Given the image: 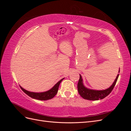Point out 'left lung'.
<instances>
[{
    "label": "left lung",
    "mask_w": 131,
    "mask_h": 131,
    "mask_svg": "<svg viewBox=\"0 0 131 131\" xmlns=\"http://www.w3.org/2000/svg\"><path fill=\"white\" fill-rule=\"evenodd\" d=\"M118 73H120V69L118 70ZM119 74H117V77L115 80L112 85L110 88L104 90H94L86 88L83 84L82 79L80 75V79L78 83V90L80 96L85 100L90 101H97L99 100H102L111 93L113 90L114 86H115L117 79Z\"/></svg>",
    "instance_id": "8db88e82"
}]
</instances>
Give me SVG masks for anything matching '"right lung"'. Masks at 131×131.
Instances as JSON below:
<instances>
[{
    "label": "right lung",
    "instance_id": "1",
    "mask_svg": "<svg viewBox=\"0 0 131 131\" xmlns=\"http://www.w3.org/2000/svg\"><path fill=\"white\" fill-rule=\"evenodd\" d=\"M63 79H64V78H63L61 80H59L52 89H51L50 90L43 92L37 93V92H29V91H27L25 89H23L21 86H20V88L23 92H24L26 94H27L28 96L30 97L31 98L35 99V100H41V101L49 100L51 98H53L55 96H56V94L58 92L59 84H60V83L62 82V81L63 80Z\"/></svg>",
    "mask_w": 131,
    "mask_h": 131
}]
</instances>
